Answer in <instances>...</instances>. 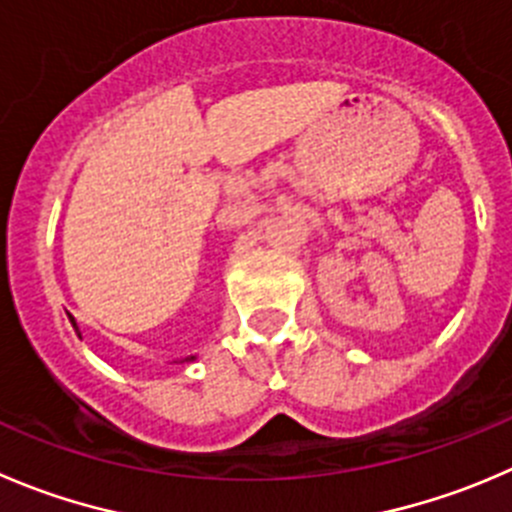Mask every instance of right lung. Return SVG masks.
Listing matches in <instances>:
<instances>
[{
  "label": "right lung",
  "instance_id": "1",
  "mask_svg": "<svg viewBox=\"0 0 512 512\" xmlns=\"http://www.w3.org/2000/svg\"><path fill=\"white\" fill-rule=\"evenodd\" d=\"M69 322H72V327H74V330H77V335H79V327H77V322H74L72 315H69ZM187 360H195V357H187Z\"/></svg>",
  "mask_w": 512,
  "mask_h": 512
}]
</instances>
